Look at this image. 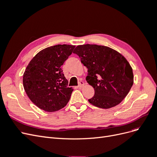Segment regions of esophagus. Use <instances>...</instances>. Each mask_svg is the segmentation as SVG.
<instances>
[{
    "mask_svg": "<svg viewBox=\"0 0 157 157\" xmlns=\"http://www.w3.org/2000/svg\"><path fill=\"white\" fill-rule=\"evenodd\" d=\"M84 82H82V81H80V82H79V83H78V87L79 88H82V87L84 86Z\"/></svg>",
    "mask_w": 157,
    "mask_h": 157,
    "instance_id": "esophagus-1",
    "label": "esophagus"
}]
</instances>
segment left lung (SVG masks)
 <instances>
[{
	"instance_id": "left-lung-1",
	"label": "left lung",
	"mask_w": 157,
	"mask_h": 157,
	"mask_svg": "<svg viewBox=\"0 0 157 157\" xmlns=\"http://www.w3.org/2000/svg\"><path fill=\"white\" fill-rule=\"evenodd\" d=\"M74 54L88 69L87 82L94 88V96L88 99L93 105L109 109L125 98L134 83L130 65L124 56L105 46H77Z\"/></svg>"
}]
</instances>
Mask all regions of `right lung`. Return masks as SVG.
Here are the masks:
<instances>
[{"mask_svg": "<svg viewBox=\"0 0 157 157\" xmlns=\"http://www.w3.org/2000/svg\"><path fill=\"white\" fill-rule=\"evenodd\" d=\"M75 46L58 44L39 52L30 61L23 77L24 90L31 101L45 111L54 112L69 101L73 88L67 87L61 66Z\"/></svg>", "mask_w": 157, "mask_h": 157, "instance_id": "1", "label": "right lung"}]
</instances>
